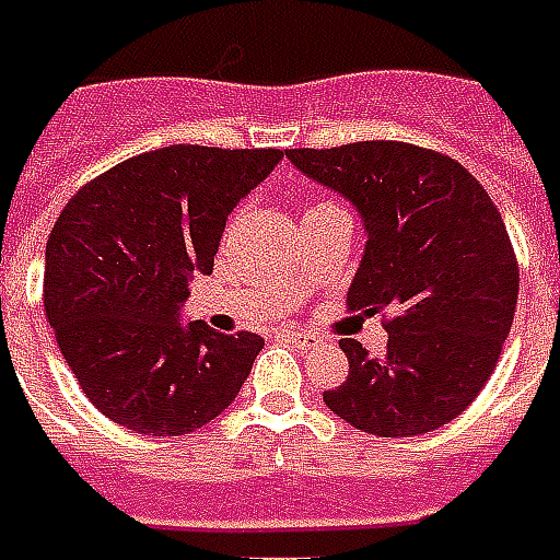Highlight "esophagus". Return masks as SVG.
<instances>
[{
  "instance_id": "34e87169",
  "label": "esophagus",
  "mask_w": 560,
  "mask_h": 560,
  "mask_svg": "<svg viewBox=\"0 0 560 560\" xmlns=\"http://www.w3.org/2000/svg\"><path fill=\"white\" fill-rule=\"evenodd\" d=\"M281 337H284V340H290V343L299 349H311L319 343V337L314 335V331H293V328H288V331H281Z\"/></svg>"
}]
</instances>
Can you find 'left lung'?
<instances>
[{
    "label": "left lung",
    "instance_id": "8db88e82",
    "mask_svg": "<svg viewBox=\"0 0 560 560\" xmlns=\"http://www.w3.org/2000/svg\"><path fill=\"white\" fill-rule=\"evenodd\" d=\"M284 155L364 220L349 311H390L387 355L343 337L349 375L323 402L378 438L441 429L479 396L514 323L520 267L497 205L455 158L413 143L361 140Z\"/></svg>",
    "mask_w": 560,
    "mask_h": 560
}]
</instances>
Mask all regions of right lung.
Instances as JSON below:
<instances>
[{"mask_svg": "<svg viewBox=\"0 0 560 560\" xmlns=\"http://www.w3.org/2000/svg\"><path fill=\"white\" fill-rule=\"evenodd\" d=\"M281 149L176 147L110 166L46 243L43 305L63 361L108 420L178 438L234 402L264 349L252 331L182 323L190 272L213 270L225 220Z\"/></svg>", "mask_w": 560, "mask_h": 560, "instance_id": "add662e5", "label": "right lung"}]
</instances>
